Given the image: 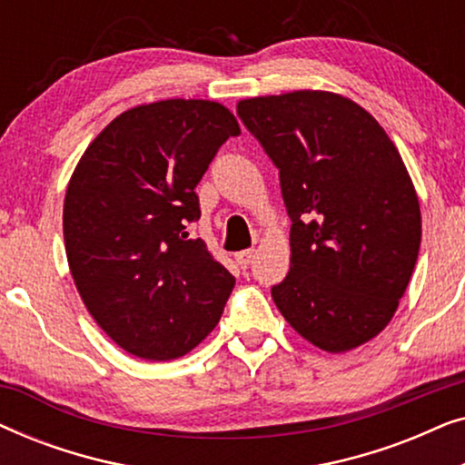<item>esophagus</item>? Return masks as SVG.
I'll return each mask as SVG.
<instances>
[{"label":"esophagus","mask_w":465,"mask_h":465,"mask_svg":"<svg viewBox=\"0 0 465 465\" xmlns=\"http://www.w3.org/2000/svg\"><path fill=\"white\" fill-rule=\"evenodd\" d=\"M253 253H256V250H243V252H239L237 256H234V258H237L241 269H247V266L253 262Z\"/></svg>","instance_id":"1"}]
</instances>
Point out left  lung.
I'll return each mask as SVG.
<instances>
[{
	"instance_id": "left-lung-1",
	"label": "left lung",
	"mask_w": 465,
	"mask_h": 465,
	"mask_svg": "<svg viewBox=\"0 0 465 465\" xmlns=\"http://www.w3.org/2000/svg\"><path fill=\"white\" fill-rule=\"evenodd\" d=\"M279 169L290 272L271 294L323 351L371 341L396 313L421 243V212L396 145L364 107L323 91L239 101Z\"/></svg>"
}]
</instances>
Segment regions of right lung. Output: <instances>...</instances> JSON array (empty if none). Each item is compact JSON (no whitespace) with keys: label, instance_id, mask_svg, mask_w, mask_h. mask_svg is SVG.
Returning a JSON list of instances; mask_svg holds the SVG:
<instances>
[{"label":"right lung","instance_id":"add662e5","mask_svg":"<svg viewBox=\"0 0 465 465\" xmlns=\"http://www.w3.org/2000/svg\"><path fill=\"white\" fill-rule=\"evenodd\" d=\"M239 133L215 101H158L112 120L74 171L69 269L88 313L131 355L182 358L220 322L234 277L188 226L201 218L196 183Z\"/></svg>","mask_w":465,"mask_h":465}]
</instances>
